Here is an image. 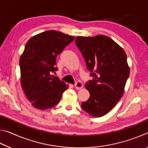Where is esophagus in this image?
Instances as JSON below:
<instances>
[{"label": "esophagus", "mask_w": 148, "mask_h": 148, "mask_svg": "<svg viewBox=\"0 0 148 148\" xmlns=\"http://www.w3.org/2000/svg\"><path fill=\"white\" fill-rule=\"evenodd\" d=\"M74 86L77 89H80L83 87V84L81 82H77L76 84H74Z\"/></svg>", "instance_id": "34e87169"}]
</instances>
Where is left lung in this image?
<instances>
[{
    "label": "left lung",
    "mask_w": 148,
    "mask_h": 148,
    "mask_svg": "<svg viewBox=\"0 0 148 148\" xmlns=\"http://www.w3.org/2000/svg\"><path fill=\"white\" fill-rule=\"evenodd\" d=\"M75 42L92 76L85 86L90 97L82 102V108L92 116H103L123 95L130 74L127 55L116 42L104 35L77 36Z\"/></svg>",
    "instance_id": "obj_1"
}]
</instances>
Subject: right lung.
<instances>
[{
	"label": "right lung",
	"instance_id": "obj_1",
	"mask_svg": "<svg viewBox=\"0 0 148 148\" xmlns=\"http://www.w3.org/2000/svg\"><path fill=\"white\" fill-rule=\"evenodd\" d=\"M74 40V36L51 30L35 35L27 42L19 59L21 84L35 108L55 106L68 89L69 86L51 73L57 71L56 57Z\"/></svg>",
	"mask_w": 148,
	"mask_h": 148
}]
</instances>
